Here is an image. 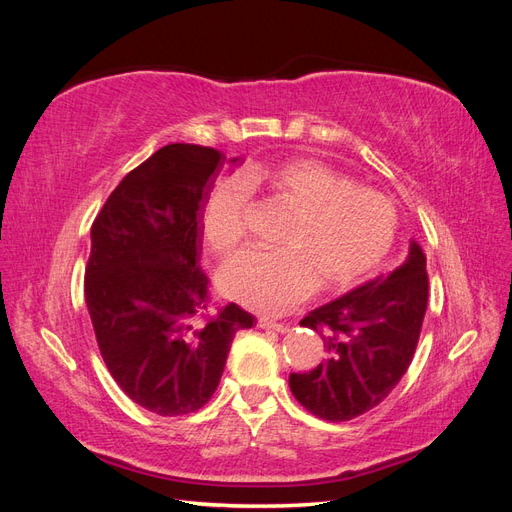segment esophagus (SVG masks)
Returning a JSON list of instances; mask_svg holds the SVG:
<instances>
[{"mask_svg": "<svg viewBox=\"0 0 512 512\" xmlns=\"http://www.w3.org/2000/svg\"><path fill=\"white\" fill-rule=\"evenodd\" d=\"M258 327L260 329H267V331H277V333H284V331H288V327L284 322H277V320H271V318H267V316H258Z\"/></svg>", "mask_w": 512, "mask_h": 512, "instance_id": "obj_1", "label": "esophagus"}]
</instances>
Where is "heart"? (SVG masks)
Returning <instances> with one entry per match:
<instances>
[{
    "mask_svg": "<svg viewBox=\"0 0 512 512\" xmlns=\"http://www.w3.org/2000/svg\"><path fill=\"white\" fill-rule=\"evenodd\" d=\"M262 188L292 209L277 252H243L226 262L218 286L224 297L262 314H282L322 290H344L378 267L397 230L393 200L367 185H352L312 158L275 166H247L215 181L200 232L215 256L243 243L250 189Z\"/></svg>",
    "mask_w": 512,
    "mask_h": 512,
    "instance_id": "b5f03b06",
    "label": "heart"
}]
</instances>
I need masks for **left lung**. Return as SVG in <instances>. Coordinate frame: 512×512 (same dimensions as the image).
<instances>
[{
  "mask_svg": "<svg viewBox=\"0 0 512 512\" xmlns=\"http://www.w3.org/2000/svg\"><path fill=\"white\" fill-rule=\"evenodd\" d=\"M427 258L410 241L406 260L342 297L316 307L301 327L324 333L329 356L307 374H290L294 399L331 423L376 408L406 374L427 309Z\"/></svg>",
  "mask_w": 512,
  "mask_h": 512,
  "instance_id": "left-lung-1",
  "label": "left lung"
}]
</instances>
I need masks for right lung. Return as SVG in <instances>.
<instances>
[{
	"label": "right lung",
	"mask_w": 512,
	"mask_h": 512,
	"mask_svg": "<svg viewBox=\"0 0 512 512\" xmlns=\"http://www.w3.org/2000/svg\"><path fill=\"white\" fill-rule=\"evenodd\" d=\"M224 162L218 149L166 145L121 179L91 226L85 303L100 354L119 389L160 416L203 408L232 339L256 322L235 303L207 316L200 209Z\"/></svg>",
	"instance_id": "add662e5"
}]
</instances>
